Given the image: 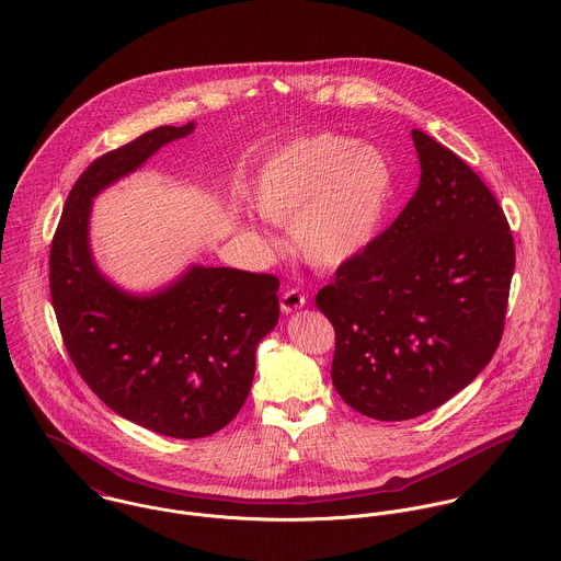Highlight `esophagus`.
<instances>
[{
    "mask_svg": "<svg viewBox=\"0 0 561 561\" xmlns=\"http://www.w3.org/2000/svg\"><path fill=\"white\" fill-rule=\"evenodd\" d=\"M282 310L286 312V314H290V312H297V310H301L304 306H306V295L304 293H299L297 288H290V290H286L284 295H282Z\"/></svg>",
    "mask_w": 561,
    "mask_h": 561,
    "instance_id": "34e87169",
    "label": "esophagus"
}]
</instances>
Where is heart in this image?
Listing matches in <instances>:
<instances>
[{
  "label": "heart",
  "mask_w": 561,
  "mask_h": 561,
  "mask_svg": "<svg viewBox=\"0 0 561 561\" xmlns=\"http://www.w3.org/2000/svg\"><path fill=\"white\" fill-rule=\"evenodd\" d=\"M394 193L388 156L334 131L293 140L255 178L253 208L290 225L297 251L319 268L357 257L377 236Z\"/></svg>",
  "instance_id": "b5f03b06"
}]
</instances>
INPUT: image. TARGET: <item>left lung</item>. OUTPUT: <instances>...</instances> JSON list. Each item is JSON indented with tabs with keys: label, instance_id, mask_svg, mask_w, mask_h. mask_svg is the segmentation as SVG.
Returning a JSON list of instances; mask_svg holds the SVG:
<instances>
[{
	"label": "left lung",
	"instance_id": "1",
	"mask_svg": "<svg viewBox=\"0 0 561 561\" xmlns=\"http://www.w3.org/2000/svg\"><path fill=\"white\" fill-rule=\"evenodd\" d=\"M414 197L357 257L337 266L317 306L332 321V381L377 421L427 414L492 359L516 264L503 208L445 145L412 129Z\"/></svg>",
	"mask_w": 561,
	"mask_h": 561
}]
</instances>
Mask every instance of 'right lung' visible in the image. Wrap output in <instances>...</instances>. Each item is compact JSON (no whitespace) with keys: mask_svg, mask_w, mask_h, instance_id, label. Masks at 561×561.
Returning <instances> with one entry per match:
<instances>
[{"mask_svg":"<svg viewBox=\"0 0 561 561\" xmlns=\"http://www.w3.org/2000/svg\"><path fill=\"white\" fill-rule=\"evenodd\" d=\"M195 123L162 125L98 158L73 184L49 251V290L67 353L118 416L193 440L240 412L255 348L279 319V279L227 266H191L156 295L108 282L89 247L93 197L136 171Z\"/></svg>","mask_w":561,"mask_h":561,"instance_id":"1","label":"right lung"}]
</instances>
